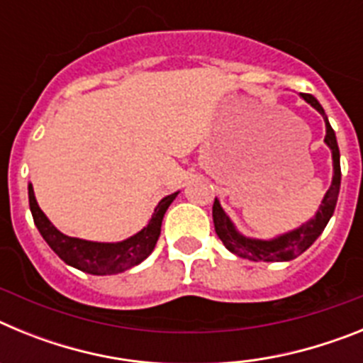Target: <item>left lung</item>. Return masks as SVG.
Instances as JSON below:
<instances>
[{
  "instance_id": "left-lung-1",
  "label": "left lung",
  "mask_w": 363,
  "mask_h": 363,
  "mask_svg": "<svg viewBox=\"0 0 363 363\" xmlns=\"http://www.w3.org/2000/svg\"><path fill=\"white\" fill-rule=\"evenodd\" d=\"M301 98L306 99L307 104L313 105L316 111L320 112L325 120V143L329 145L333 152V184L329 191L323 196L322 205H320L318 213L311 221H307L306 225H301L300 229L291 230L287 234H281L274 240H251L245 238L238 230L234 229L230 223L229 216L223 213L220 201L214 200L213 205V221H214V230H216L218 238L223 242V245L229 249L233 255H238L242 258H249L252 262H289L300 256L301 252L307 251L314 243V240L318 238L320 234L325 229L327 221L331 220L333 213H335L336 200H338L340 192V178H342V171H340V150L338 143H336V136L333 127L329 125V120L325 116V111L322 105L318 104V99L311 94H301Z\"/></svg>"
}]
</instances>
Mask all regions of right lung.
<instances>
[{
  "label": "right lung",
  "mask_w": 363,
  "mask_h": 363,
  "mask_svg": "<svg viewBox=\"0 0 363 363\" xmlns=\"http://www.w3.org/2000/svg\"><path fill=\"white\" fill-rule=\"evenodd\" d=\"M176 196H178V192L163 198L158 203V207L154 209L149 225L143 227L138 234L118 243H98L79 238H70V236L60 233L50 223L49 218L45 216L43 211L40 209L36 196H34V189L28 184L30 213L45 242L49 243L50 249L67 265H72V267L79 269L83 272H89V274H98V277L118 274V272L129 271L134 265L142 264L143 259L152 252L154 245L158 242L160 233H162V220L165 216L167 209H169V205L172 203Z\"/></svg>",
  "instance_id": "obj_1"
}]
</instances>
